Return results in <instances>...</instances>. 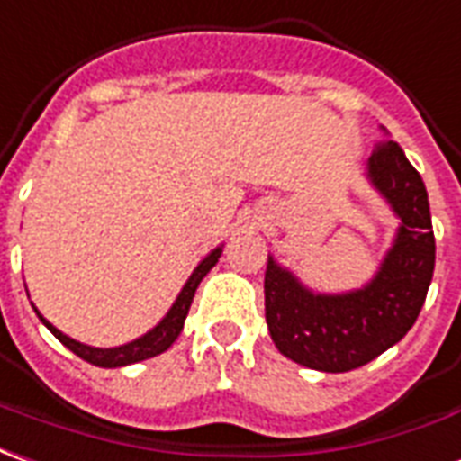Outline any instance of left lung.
I'll list each match as a JSON object with an SVG mask.
<instances>
[{"label":"left lung","instance_id":"8db88e82","mask_svg":"<svg viewBox=\"0 0 461 461\" xmlns=\"http://www.w3.org/2000/svg\"><path fill=\"white\" fill-rule=\"evenodd\" d=\"M383 142L366 179L401 221L393 245L364 287L314 292L267 255L265 319L282 356L314 371L346 373L378 358L408 334L435 272V233L428 189L398 142Z\"/></svg>","mask_w":461,"mask_h":461}]
</instances>
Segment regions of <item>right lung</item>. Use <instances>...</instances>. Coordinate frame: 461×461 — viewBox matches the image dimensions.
Wrapping results in <instances>:
<instances>
[{
  "label": "right lung",
  "instance_id": "obj_1",
  "mask_svg": "<svg viewBox=\"0 0 461 461\" xmlns=\"http://www.w3.org/2000/svg\"><path fill=\"white\" fill-rule=\"evenodd\" d=\"M223 253V245H218L213 248L211 253L196 265V270L191 272V277L186 280V285L181 287V292L176 294V300L169 307V312L161 317V321L154 329H149L147 334H142L140 339H134V341H127L122 346H113V348H97V346H88V344H80L76 339L66 337L63 331L53 327L49 319L43 317L39 309L33 307V312L39 314V319L43 321V327L51 331L53 337L59 339L60 344L70 348L73 354L80 356L83 361H88L93 366H100V368H122V366L130 364H140V361H147V358H152V356L164 354L167 348H169L176 339H179L181 329H184V319L189 314L191 302H194V294H196V287L201 285V280L206 277L211 267L218 263V258Z\"/></svg>",
  "mask_w": 461,
  "mask_h": 461
}]
</instances>
